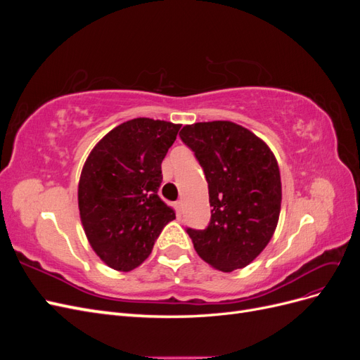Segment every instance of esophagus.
Segmentation results:
<instances>
[{"instance_id":"1","label":"esophagus","mask_w":360,"mask_h":360,"mask_svg":"<svg viewBox=\"0 0 360 360\" xmlns=\"http://www.w3.org/2000/svg\"><path fill=\"white\" fill-rule=\"evenodd\" d=\"M176 210H177V214L181 216V210H183V201L181 200L176 202Z\"/></svg>"}]
</instances>
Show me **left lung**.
<instances>
[{"label":"left lung","mask_w":360,"mask_h":360,"mask_svg":"<svg viewBox=\"0 0 360 360\" xmlns=\"http://www.w3.org/2000/svg\"><path fill=\"white\" fill-rule=\"evenodd\" d=\"M180 138L209 183L210 224L205 230L188 228L195 250L221 271L246 267L263 252L279 221L282 188L275 155L233 122L188 124Z\"/></svg>","instance_id":"obj_1"}]
</instances>
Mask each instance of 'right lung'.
I'll return each mask as SVG.
<instances>
[{
    "instance_id": "right-lung-1",
    "label": "right lung",
    "mask_w": 360,
    "mask_h": 360,
    "mask_svg": "<svg viewBox=\"0 0 360 360\" xmlns=\"http://www.w3.org/2000/svg\"><path fill=\"white\" fill-rule=\"evenodd\" d=\"M180 124L134 118L114 127L86 158L78 186L84 231L106 266L130 271L151 249L176 212L158 195L162 160Z\"/></svg>"
}]
</instances>
